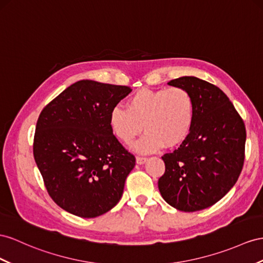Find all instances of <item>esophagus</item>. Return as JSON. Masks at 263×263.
<instances>
[{
	"instance_id": "obj_1",
	"label": "esophagus",
	"mask_w": 263,
	"mask_h": 263,
	"mask_svg": "<svg viewBox=\"0 0 263 263\" xmlns=\"http://www.w3.org/2000/svg\"><path fill=\"white\" fill-rule=\"evenodd\" d=\"M147 161V158L145 157H137V163L138 164H143Z\"/></svg>"
}]
</instances>
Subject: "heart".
<instances>
[{
	"label": "heart",
	"instance_id": "b5f03b06",
	"mask_svg": "<svg viewBox=\"0 0 263 263\" xmlns=\"http://www.w3.org/2000/svg\"><path fill=\"white\" fill-rule=\"evenodd\" d=\"M196 117L192 94L184 87L142 89L129 98L126 107L116 105L110 111L109 124L121 142L130 144L144 129L134 145L141 153L181 144L189 136Z\"/></svg>",
	"mask_w": 263,
	"mask_h": 263
}]
</instances>
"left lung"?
I'll use <instances>...</instances> for the list:
<instances>
[{"label":"left lung","mask_w":263,"mask_h":263,"mask_svg":"<svg viewBox=\"0 0 263 263\" xmlns=\"http://www.w3.org/2000/svg\"><path fill=\"white\" fill-rule=\"evenodd\" d=\"M167 84L192 94L196 117L187 138L178 149L163 154L165 172L159 179V190L177 210H203L237 182L245 162V122L217 85L196 77H182Z\"/></svg>","instance_id":"1"}]
</instances>
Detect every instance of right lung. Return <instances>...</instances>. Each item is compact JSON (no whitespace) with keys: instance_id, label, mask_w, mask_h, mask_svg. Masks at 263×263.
I'll return each mask as SVG.
<instances>
[{"instance_id":"right-lung-1","label":"right lung","mask_w":263,"mask_h":263,"mask_svg":"<svg viewBox=\"0 0 263 263\" xmlns=\"http://www.w3.org/2000/svg\"><path fill=\"white\" fill-rule=\"evenodd\" d=\"M131 91L81 80L40 114L33 154L49 196L63 210L96 218L122 197L136 158L111 131L109 116Z\"/></svg>"}]
</instances>
